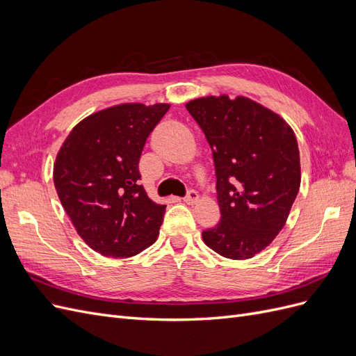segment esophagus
<instances>
[{
	"label": "esophagus",
	"instance_id": "34e87169",
	"mask_svg": "<svg viewBox=\"0 0 356 356\" xmlns=\"http://www.w3.org/2000/svg\"><path fill=\"white\" fill-rule=\"evenodd\" d=\"M197 199H199L197 191H196L195 188H190V190L187 191L186 197H184V202H187V203H196V202H197Z\"/></svg>",
	"mask_w": 356,
	"mask_h": 356
}]
</instances>
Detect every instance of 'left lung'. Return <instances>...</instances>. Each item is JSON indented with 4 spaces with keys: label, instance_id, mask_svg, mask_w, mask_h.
<instances>
[{
    "label": "left lung",
    "instance_id": "1",
    "mask_svg": "<svg viewBox=\"0 0 356 356\" xmlns=\"http://www.w3.org/2000/svg\"><path fill=\"white\" fill-rule=\"evenodd\" d=\"M212 149L221 218L202 232L211 250L245 260L282 230L300 188L296 135L281 117L245 96L190 101Z\"/></svg>",
    "mask_w": 356,
    "mask_h": 356
}]
</instances>
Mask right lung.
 I'll return each mask as SVG.
<instances>
[{
	"label": "right lung",
	"instance_id": "add662e5",
	"mask_svg": "<svg viewBox=\"0 0 356 356\" xmlns=\"http://www.w3.org/2000/svg\"><path fill=\"white\" fill-rule=\"evenodd\" d=\"M168 104H123L86 117L62 144L53 181L80 238L105 257H132L152 246L163 222L141 186L139 157Z\"/></svg>",
	"mask_w": 356,
	"mask_h": 356
}]
</instances>
